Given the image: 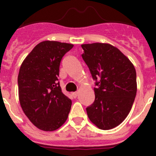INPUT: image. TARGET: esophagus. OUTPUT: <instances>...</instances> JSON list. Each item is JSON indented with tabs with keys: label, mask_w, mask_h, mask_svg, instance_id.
<instances>
[{
	"label": "esophagus",
	"mask_w": 156,
	"mask_h": 156,
	"mask_svg": "<svg viewBox=\"0 0 156 156\" xmlns=\"http://www.w3.org/2000/svg\"><path fill=\"white\" fill-rule=\"evenodd\" d=\"M72 95H73V97L74 98H77V96H78V92H73V93H72Z\"/></svg>",
	"instance_id": "1"
}]
</instances>
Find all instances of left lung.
<instances>
[{"instance_id": "left-lung-1", "label": "left lung", "mask_w": 156, "mask_h": 156, "mask_svg": "<svg viewBox=\"0 0 156 156\" xmlns=\"http://www.w3.org/2000/svg\"><path fill=\"white\" fill-rule=\"evenodd\" d=\"M82 58L95 80L94 101L87 109L99 129L119 126L131 109L137 94V76L132 62L109 44H82Z\"/></svg>"}]
</instances>
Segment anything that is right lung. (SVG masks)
I'll use <instances>...</instances> for the list:
<instances>
[{"label":"right lung","mask_w":156,"mask_h":156,"mask_svg":"<svg viewBox=\"0 0 156 156\" xmlns=\"http://www.w3.org/2000/svg\"><path fill=\"white\" fill-rule=\"evenodd\" d=\"M73 44L45 41L23 62L18 76L19 102L24 113L38 129L53 131L68 118L72 101L59 85V66Z\"/></svg>","instance_id":"1"}]
</instances>
